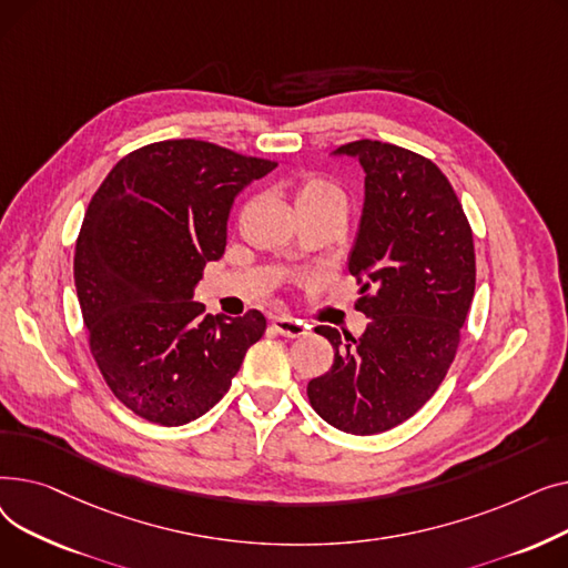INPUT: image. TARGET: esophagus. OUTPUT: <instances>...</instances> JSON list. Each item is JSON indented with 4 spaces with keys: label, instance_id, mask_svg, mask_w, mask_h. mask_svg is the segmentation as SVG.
I'll return each mask as SVG.
<instances>
[{
    "label": "esophagus",
    "instance_id": "1",
    "mask_svg": "<svg viewBox=\"0 0 568 568\" xmlns=\"http://www.w3.org/2000/svg\"><path fill=\"white\" fill-rule=\"evenodd\" d=\"M274 329L281 334V336H287V338H304L308 336L311 332V324L302 322V320H294V317H287V315H281V317H274Z\"/></svg>",
    "mask_w": 568,
    "mask_h": 568
}]
</instances>
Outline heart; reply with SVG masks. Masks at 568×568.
Returning a JSON list of instances; mask_svg holds the SVG:
<instances>
[{"mask_svg": "<svg viewBox=\"0 0 568 568\" xmlns=\"http://www.w3.org/2000/svg\"><path fill=\"white\" fill-rule=\"evenodd\" d=\"M296 209L304 206H324V204H343L345 206V191L332 176L320 172H306L300 176L294 186Z\"/></svg>", "mask_w": 568, "mask_h": 568, "instance_id": "b5f03b06", "label": "heart"}]
</instances>
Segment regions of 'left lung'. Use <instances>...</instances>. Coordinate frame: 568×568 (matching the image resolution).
Listing matches in <instances>:
<instances>
[{
  "mask_svg": "<svg viewBox=\"0 0 568 568\" xmlns=\"http://www.w3.org/2000/svg\"><path fill=\"white\" fill-rule=\"evenodd\" d=\"M334 154L359 159L364 212L349 253L371 317L354 338L332 326L334 366L308 382L326 424L352 435L389 430L419 412L454 364L476 283L474 239L449 179L409 149L356 140Z\"/></svg>",
  "mask_w": 568,
  "mask_h": 568,
  "instance_id": "8db88e82",
  "label": "left lung"
}]
</instances>
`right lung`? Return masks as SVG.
Listing matches in <instances>:
<instances>
[{
  "instance_id": "right-lung-1",
  "label": "right lung",
  "mask_w": 568,
  "mask_h": 568,
  "mask_svg": "<svg viewBox=\"0 0 568 568\" xmlns=\"http://www.w3.org/2000/svg\"><path fill=\"white\" fill-rule=\"evenodd\" d=\"M274 168L212 142L163 140L119 161L89 202L73 257L89 349L142 419H197L262 338L260 311L204 315L193 290L225 251L234 197Z\"/></svg>"
}]
</instances>
